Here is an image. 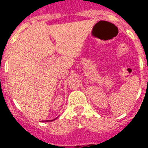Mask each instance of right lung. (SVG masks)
Returning a JSON list of instances; mask_svg holds the SVG:
<instances>
[{
  "label": "right lung",
  "mask_w": 148,
  "mask_h": 148,
  "mask_svg": "<svg viewBox=\"0 0 148 148\" xmlns=\"http://www.w3.org/2000/svg\"><path fill=\"white\" fill-rule=\"evenodd\" d=\"M58 117H56V118H58ZM56 118H55V119H56ZM55 119H53V120H55ZM53 120H51V121H53Z\"/></svg>",
  "instance_id": "1"
}]
</instances>
